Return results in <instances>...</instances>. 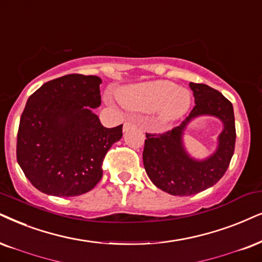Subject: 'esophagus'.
Segmentation results:
<instances>
[{
	"label": "esophagus",
	"mask_w": 262,
	"mask_h": 262,
	"mask_svg": "<svg viewBox=\"0 0 262 262\" xmlns=\"http://www.w3.org/2000/svg\"><path fill=\"white\" fill-rule=\"evenodd\" d=\"M133 125H134V122L133 121H125L124 124H123V130L127 132L128 129L130 128V127H133Z\"/></svg>",
	"instance_id": "esophagus-1"
}]
</instances>
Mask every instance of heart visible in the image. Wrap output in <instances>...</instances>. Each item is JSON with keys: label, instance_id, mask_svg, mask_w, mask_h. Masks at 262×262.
<instances>
[{"label": "heart", "instance_id": "b5f03b06", "mask_svg": "<svg viewBox=\"0 0 262 262\" xmlns=\"http://www.w3.org/2000/svg\"><path fill=\"white\" fill-rule=\"evenodd\" d=\"M117 98L125 108L137 112H154L158 124L174 123L191 106V93L170 81H148L124 85Z\"/></svg>", "mask_w": 262, "mask_h": 262}]
</instances>
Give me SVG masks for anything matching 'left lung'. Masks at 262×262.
Wrapping results in <instances>:
<instances>
[{"label": "left lung", "instance_id": "1", "mask_svg": "<svg viewBox=\"0 0 262 262\" xmlns=\"http://www.w3.org/2000/svg\"><path fill=\"white\" fill-rule=\"evenodd\" d=\"M194 107L183 123L163 134H146L142 152L145 170L158 188L173 196H191L214 186L230 165L236 142L233 106L220 92L203 83H190ZM202 115L223 123L218 146L204 160L191 158L183 146L187 125Z\"/></svg>", "mask_w": 262, "mask_h": 262}]
</instances>
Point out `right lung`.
<instances>
[{
	"mask_svg": "<svg viewBox=\"0 0 262 262\" xmlns=\"http://www.w3.org/2000/svg\"><path fill=\"white\" fill-rule=\"evenodd\" d=\"M100 84L98 76L66 75L42 84L26 101L16 161L43 193L79 196L100 181L102 160L123 125L105 128L93 112L101 104Z\"/></svg>",
	"mask_w": 262,
	"mask_h": 262,
	"instance_id": "obj_1",
	"label": "right lung"
}]
</instances>
